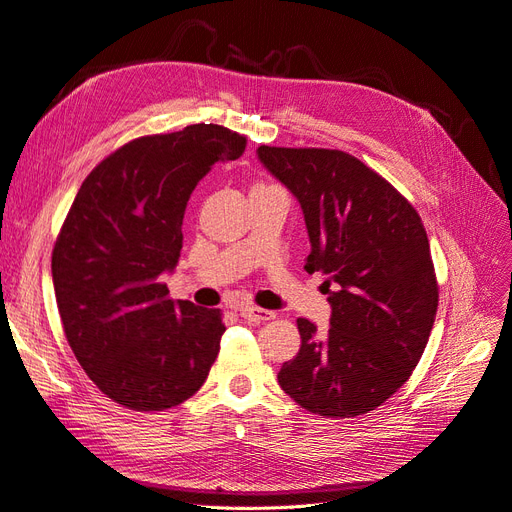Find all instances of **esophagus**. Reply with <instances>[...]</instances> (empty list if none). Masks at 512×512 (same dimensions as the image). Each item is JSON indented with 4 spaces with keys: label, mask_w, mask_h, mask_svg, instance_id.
Masks as SVG:
<instances>
[{
    "label": "esophagus",
    "mask_w": 512,
    "mask_h": 512,
    "mask_svg": "<svg viewBox=\"0 0 512 512\" xmlns=\"http://www.w3.org/2000/svg\"><path fill=\"white\" fill-rule=\"evenodd\" d=\"M240 317L251 321V323H266L270 319H274V312L266 310V308H257V306H249V304H242L240 308Z\"/></svg>",
    "instance_id": "obj_1"
}]
</instances>
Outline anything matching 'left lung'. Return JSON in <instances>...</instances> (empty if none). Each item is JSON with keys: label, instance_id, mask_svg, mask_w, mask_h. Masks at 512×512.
Segmentation results:
<instances>
[{"label": "left lung", "instance_id": "obj_1", "mask_svg": "<svg viewBox=\"0 0 512 512\" xmlns=\"http://www.w3.org/2000/svg\"><path fill=\"white\" fill-rule=\"evenodd\" d=\"M257 159L300 202L306 272H323L327 334L298 319L300 353L278 385L321 417L381 406L419 364L438 308L430 240L417 210L357 157L329 148L259 146Z\"/></svg>", "mask_w": 512, "mask_h": 512}]
</instances>
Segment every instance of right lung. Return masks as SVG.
<instances>
[{
  "mask_svg": "<svg viewBox=\"0 0 512 512\" xmlns=\"http://www.w3.org/2000/svg\"><path fill=\"white\" fill-rule=\"evenodd\" d=\"M244 146L212 123L144 136L106 157L74 197L53 249L55 298L78 364L121 406H178L219 355L221 312L170 300L161 276L178 263L193 189Z\"/></svg>",
  "mask_w": 512,
  "mask_h": 512,
  "instance_id": "right-lung-1",
  "label": "right lung"
}]
</instances>
